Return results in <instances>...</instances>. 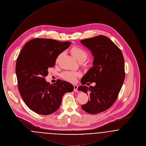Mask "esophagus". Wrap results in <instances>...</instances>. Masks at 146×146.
<instances>
[{"instance_id": "34e87169", "label": "esophagus", "mask_w": 146, "mask_h": 146, "mask_svg": "<svg viewBox=\"0 0 146 146\" xmlns=\"http://www.w3.org/2000/svg\"><path fill=\"white\" fill-rule=\"evenodd\" d=\"M73 86H74V91L75 92H77V91H78V86L76 85H73Z\"/></svg>"}]
</instances>
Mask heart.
Returning a JSON list of instances; mask_svg holds the SVG:
<instances>
[{"instance_id":"obj_1","label":"heart","mask_w":146,"mask_h":146,"mask_svg":"<svg viewBox=\"0 0 146 146\" xmlns=\"http://www.w3.org/2000/svg\"><path fill=\"white\" fill-rule=\"evenodd\" d=\"M70 52L73 57L78 62L84 61L88 57V52L83 48L79 46H73L70 49ZM59 57V56H58ZM57 58V60L58 58ZM81 76V73L75 71H64L61 74V76L63 79L70 82H74L76 78Z\"/></svg>"}]
</instances>
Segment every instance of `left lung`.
Instances as JSON below:
<instances>
[{
	"label": "left lung",
	"mask_w": 146,
	"mask_h": 146,
	"mask_svg": "<svg viewBox=\"0 0 146 146\" xmlns=\"http://www.w3.org/2000/svg\"><path fill=\"white\" fill-rule=\"evenodd\" d=\"M81 43L94 56L93 67L81 79L78 90L89 96L88 102L82 106L84 111L97 114L109 109L115 102L125 79L124 59L121 50L104 35L82 40ZM95 82L89 88L84 85Z\"/></svg>",
	"instance_id": "1"
}]
</instances>
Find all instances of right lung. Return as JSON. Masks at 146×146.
Here are the masks:
<instances>
[{"label":"right lung","mask_w":146,"mask_h":146,"mask_svg":"<svg viewBox=\"0 0 146 146\" xmlns=\"http://www.w3.org/2000/svg\"><path fill=\"white\" fill-rule=\"evenodd\" d=\"M51 39L35 38L21 50L16 63V74L20 95L29 108L42 115L56 111L64 94L72 92L71 84L61 80L50 84L45 77L48 68L55 66L56 58L70 45Z\"/></svg>","instance_id":"right-lung-1"}]
</instances>
